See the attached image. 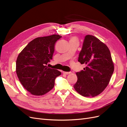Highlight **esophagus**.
<instances>
[{
  "mask_svg": "<svg viewBox=\"0 0 127 127\" xmlns=\"http://www.w3.org/2000/svg\"><path fill=\"white\" fill-rule=\"evenodd\" d=\"M63 74H65V75H68L71 74L70 72H66V71H63Z\"/></svg>",
  "mask_w": 127,
  "mask_h": 127,
  "instance_id": "obj_1",
  "label": "esophagus"
}]
</instances>
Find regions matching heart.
I'll return each instance as SVG.
<instances>
[{
    "instance_id": "heart-1",
    "label": "heart",
    "mask_w": 127,
    "mask_h": 127,
    "mask_svg": "<svg viewBox=\"0 0 127 127\" xmlns=\"http://www.w3.org/2000/svg\"><path fill=\"white\" fill-rule=\"evenodd\" d=\"M70 41H77V38L75 37H74L71 38V39H70Z\"/></svg>"
}]
</instances>
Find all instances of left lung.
Segmentation results:
<instances>
[{"instance_id": "left-lung-1", "label": "left lung", "mask_w": 127, "mask_h": 127, "mask_svg": "<svg viewBox=\"0 0 127 127\" xmlns=\"http://www.w3.org/2000/svg\"><path fill=\"white\" fill-rule=\"evenodd\" d=\"M78 61L86 67L76 72V91L85 97H94L101 94L108 85L114 71V64L110 50L97 37H85Z\"/></svg>"}]
</instances>
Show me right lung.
<instances>
[{
  "mask_svg": "<svg viewBox=\"0 0 127 127\" xmlns=\"http://www.w3.org/2000/svg\"><path fill=\"white\" fill-rule=\"evenodd\" d=\"M61 37L55 34L35 38L18 55L16 64L17 77L23 86L32 95L47 93L54 87L56 78L61 74L46 66L52 59L55 44Z\"/></svg>",
  "mask_w": 127,
  "mask_h": 127,
  "instance_id": "obj_1",
  "label": "right lung"
}]
</instances>
